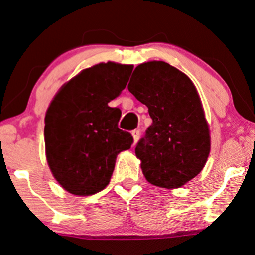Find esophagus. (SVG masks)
<instances>
[{
  "label": "esophagus",
  "instance_id": "obj_1",
  "mask_svg": "<svg viewBox=\"0 0 255 255\" xmlns=\"http://www.w3.org/2000/svg\"><path fill=\"white\" fill-rule=\"evenodd\" d=\"M131 135H133V139H134V143L137 142V140H139V137L141 135V131L140 129H135L131 131Z\"/></svg>",
  "mask_w": 255,
  "mask_h": 255
}]
</instances>
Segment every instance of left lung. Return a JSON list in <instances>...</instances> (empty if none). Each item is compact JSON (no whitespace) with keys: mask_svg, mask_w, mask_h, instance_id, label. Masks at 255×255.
Segmentation results:
<instances>
[{"mask_svg":"<svg viewBox=\"0 0 255 255\" xmlns=\"http://www.w3.org/2000/svg\"><path fill=\"white\" fill-rule=\"evenodd\" d=\"M128 90L153 120L135 147L143 176L159 188H180L203 170L210 152L209 126L194 83L153 60L135 67Z\"/></svg>","mask_w":255,"mask_h":255,"instance_id":"left-lung-1","label":"left lung"}]
</instances>
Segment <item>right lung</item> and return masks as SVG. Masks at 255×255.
<instances>
[{
    "label": "right lung",
    "instance_id": "add662e5",
    "mask_svg": "<svg viewBox=\"0 0 255 255\" xmlns=\"http://www.w3.org/2000/svg\"><path fill=\"white\" fill-rule=\"evenodd\" d=\"M133 65L100 63L65 83L45 116L46 158L67 192L97 194L108 185L120 152L133 136L118 127L121 110L108 103L127 85Z\"/></svg>",
    "mask_w": 255,
    "mask_h": 255
}]
</instances>
